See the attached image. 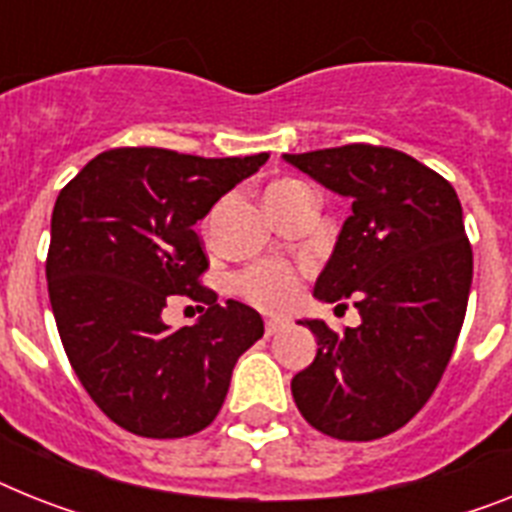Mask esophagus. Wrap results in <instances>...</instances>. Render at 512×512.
Listing matches in <instances>:
<instances>
[{
	"label": "esophagus",
	"mask_w": 512,
	"mask_h": 512,
	"mask_svg": "<svg viewBox=\"0 0 512 512\" xmlns=\"http://www.w3.org/2000/svg\"><path fill=\"white\" fill-rule=\"evenodd\" d=\"M287 327V322L285 319H266V324H264V332H266V337H272V335H280L282 329Z\"/></svg>",
	"instance_id": "1"
}]
</instances>
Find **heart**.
<instances>
[{"label": "heart", "instance_id": "obj_1", "mask_svg": "<svg viewBox=\"0 0 512 512\" xmlns=\"http://www.w3.org/2000/svg\"><path fill=\"white\" fill-rule=\"evenodd\" d=\"M298 185L303 183L293 180V177L274 180L266 188V198L298 188ZM235 290L261 311H285V308L293 306L298 293H301V277L285 261H261V264L248 266L246 272L235 277Z\"/></svg>", "mask_w": 512, "mask_h": 512}]
</instances>
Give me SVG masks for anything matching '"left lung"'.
<instances>
[{
  "label": "left lung",
  "mask_w": 512,
  "mask_h": 512,
  "mask_svg": "<svg viewBox=\"0 0 512 512\" xmlns=\"http://www.w3.org/2000/svg\"><path fill=\"white\" fill-rule=\"evenodd\" d=\"M285 162L353 201L314 295H353L361 314L345 332L301 322L319 350L290 382L295 405L327 437H387L432 398L466 319L474 253L458 193L413 156L371 143Z\"/></svg>",
  "instance_id": "1"
}]
</instances>
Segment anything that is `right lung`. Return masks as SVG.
I'll return each instance as SVG.
<instances>
[{"label": "right lung", "mask_w": 512, "mask_h": 512, "mask_svg": "<svg viewBox=\"0 0 512 512\" xmlns=\"http://www.w3.org/2000/svg\"><path fill=\"white\" fill-rule=\"evenodd\" d=\"M266 159L128 146L91 159L59 190L49 301L80 384L125 432L177 439L206 429L238 358L264 335L251 306H219L198 282L209 259L193 227ZM175 294L207 306L193 328L163 324Z\"/></svg>", "instance_id": "1"}]
</instances>
